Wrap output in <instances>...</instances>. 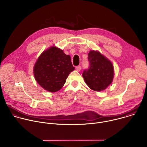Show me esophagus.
Masks as SVG:
<instances>
[{
    "label": "esophagus",
    "instance_id": "1",
    "mask_svg": "<svg viewBox=\"0 0 147 147\" xmlns=\"http://www.w3.org/2000/svg\"><path fill=\"white\" fill-rule=\"evenodd\" d=\"M76 70L78 71H80L81 70V67L80 66H78L76 67Z\"/></svg>",
    "mask_w": 147,
    "mask_h": 147
}]
</instances>
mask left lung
<instances>
[{
    "mask_svg": "<svg viewBox=\"0 0 147 147\" xmlns=\"http://www.w3.org/2000/svg\"><path fill=\"white\" fill-rule=\"evenodd\" d=\"M90 66L82 73V77L92 90L100 91L106 89L113 81V66L112 63L99 52L91 51L88 53Z\"/></svg>",
    "mask_w": 147,
    "mask_h": 147,
    "instance_id": "obj_1",
    "label": "left lung"
}]
</instances>
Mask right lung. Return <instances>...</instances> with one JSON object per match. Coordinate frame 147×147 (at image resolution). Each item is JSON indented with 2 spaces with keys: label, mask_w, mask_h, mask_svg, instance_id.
Masks as SVG:
<instances>
[{
  "label": "right lung",
  "mask_w": 147,
  "mask_h": 147,
  "mask_svg": "<svg viewBox=\"0 0 147 147\" xmlns=\"http://www.w3.org/2000/svg\"><path fill=\"white\" fill-rule=\"evenodd\" d=\"M74 70L70 56L57 48L51 47L39 57L34 67V73L42 87L53 92L61 88Z\"/></svg>",
  "instance_id": "1"
}]
</instances>
